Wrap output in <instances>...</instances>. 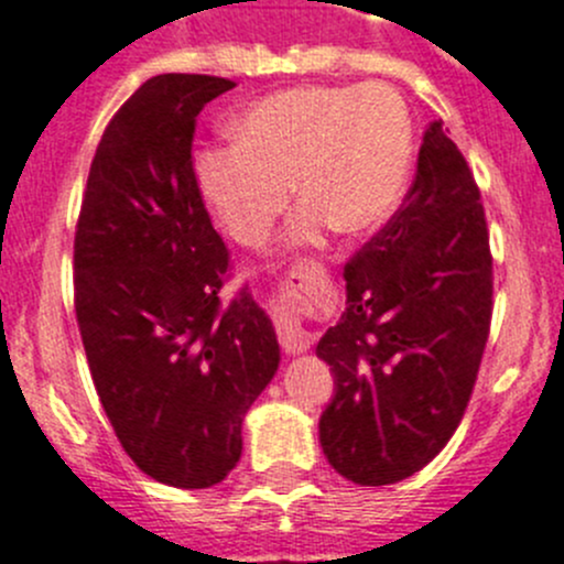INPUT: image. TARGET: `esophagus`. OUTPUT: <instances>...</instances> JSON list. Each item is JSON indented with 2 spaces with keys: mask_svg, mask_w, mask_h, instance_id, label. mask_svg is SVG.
Returning a JSON list of instances; mask_svg holds the SVG:
<instances>
[{
  "mask_svg": "<svg viewBox=\"0 0 564 564\" xmlns=\"http://www.w3.org/2000/svg\"><path fill=\"white\" fill-rule=\"evenodd\" d=\"M276 334H280V345L284 354H304L312 345V334L306 332L301 323L290 321V317H280L276 323Z\"/></svg>",
  "mask_w": 564,
  "mask_h": 564,
  "instance_id": "esophagus-1",
  "label": "esophagus"
}]
</instances>
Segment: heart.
<instances>
[{
    "label": "heart",
    "mask_w": 564,
    "mask_h": 564,
    "mask_svg": "<svg viewBox=\"0 0 564 564\" xmlns=\"http://www.w3.org/2000/svg\"><path fill=\"white\" fill-rule=\"evenodd\" d=\"M236 142L194 161L197 186L238 243L258 247L290 194L299 214L290 247H312L337 227L361 236L398 208L414 161V122L387 85H304L265 95L232 120Z\"/></svg>",
    "instance_id": "b5f03b06"
}]
</instances>
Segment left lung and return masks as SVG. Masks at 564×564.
<instances>
[{
    "instance_id": "left-lung-1",
    "label": "left lung",
    "mask_w": 564,
    "mask_h": 564,
    "mask_svg": "<svg viewBox=\"0 0 564 564\" xmlns=\"http://www.w3.org/2000/svg\"><path fill=\"white\" fill-rule=\"evenodd\" d=\"M490 269L479 188L433 120L403 208L345 265V312L317 343L334 376L317 422L334 471L392 485L442 453L488 343Z\"/></svg>"
}]
</instances>
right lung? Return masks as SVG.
I'll return each mask as SVG.
<instances>
[{
    "label": "right lung",
    "mask_w": 564,
    "mask_h": 564,
    "mask_svg": "<svg viewBox=\"0 0 564 564\" xmlns=\"http://www.w3.org/2000/svg\"><path fill=\"white\" fill-rule=\"evenodd\" d=\"M230 79L161 74L100 137L74 243L76 317L100 405L155 482L210 488L280 367L271 317L241 290L221 306L227 249L199 197L194 120Z\"/></svg>",
    "instance_id": "right-lung-1"
}]
</instances>
